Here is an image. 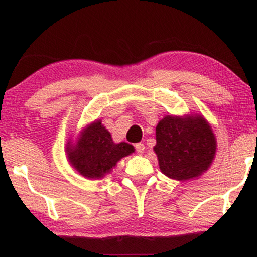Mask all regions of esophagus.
<instances>
[{
    "mask_svg": "<svg viewBox=\"0 0 257 257\" xmlns=\"http://www.w3.org/2000/svg\"><path fill=\"white\" fill-rule=\"evenodd\" d=\"M136 150H137V152H138V153H143L144 151H145V145H144V144H142V143L136 144Z\"/></svg>",
    "mask_w": 257,
    "mask_h": 257,
    "instance_id": "esophagus-1",
    "label": "esophagus"
}]
</instances>
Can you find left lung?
Here are the masks:
<instances>
[{
  "label": "left lung",
  "instance_id": "8db88e82",
  "mask_svg": "<svg viewBox=\"0 0 257 257\" xmlns=\"http://www.w3.org/2000/svg\"><path fill=\"white\" fill-rule=\"evenodd\" d=\"M156 139L160 171L174 180L200 177L215 157V136L202 115H166L158 122Z\"/></svg>",
  "mask_w": 257,
  "mask_h": 257
}]
</instances>
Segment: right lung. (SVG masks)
<instances>
[{"instance_id": "right-lung-1", "label": "right lung", "mask_w": 257, "mask_h": 257, "mask_svg": "<svg viewBox=\"0 0 257 257\" xmlns=\"http://www.w3.org/2000/svg\"><path fill=\"white\" fill-rule=\"evenodd\" d=\"M69 163L87 179H101L110 173L121 158L135 152L127 143L115 144L111 133L96 120L80 132L75 144L71 140L65 149Z\"/></svg>"}]
</instances>
